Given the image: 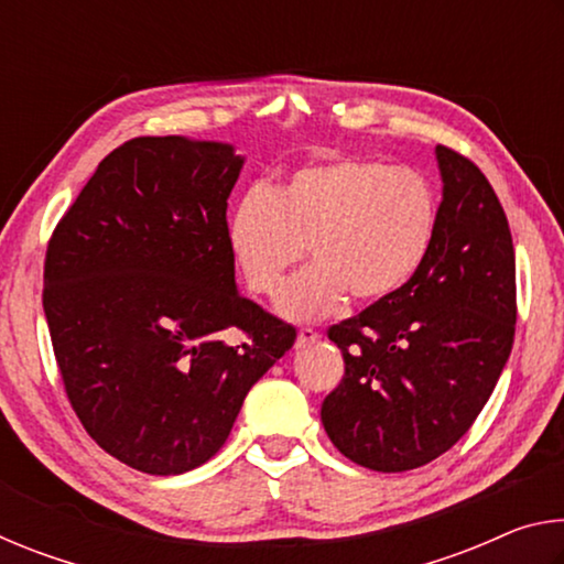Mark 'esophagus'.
Wrapping results in <instances>:
<instances>
[{"label": "esophagus", "mask_w": 564, "mask_h": 564, "mask_svg": "<svg viewBox=\"0 0 564 564\" xmlns=\"http://www.w3.org/2000/svg\"><path fill=\"white\" fill-rule=\"evenodd\" d=\"M321 336L313 328H301L299 330V338H295V346L299 348H305V346H313V343H316Z\"/></svg>", "instance_id": "1"}]
</instances>
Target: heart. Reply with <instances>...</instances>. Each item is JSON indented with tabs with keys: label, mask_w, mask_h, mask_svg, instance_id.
<instances>
[{
	"label": "heart",
	"mask_w": 564,
	"mask_h": 564,
	"mask_svg": "<svg viewBox=\"0 0 564 564\" xmlns=\"http://www.w3.org/2000/svg\"><path fill=\"white\" fill-rule=\"evenodd\" d=\"M441 204L417 171L378 159L326 156L295 169L273 194L251 188L226 221V243L246 289L271 295L285 269L316 263L279 293V311L316 321L398 295L431 256Z\"/></svg>",
	"instance_id": "heart-1"
}]
</instances>
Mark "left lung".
Returning <instances> with one entry per match:
<instances>
[{"mask_svg":"<svg viewBox=\"0 0 564 564\" xmlns=\"http://www.w3.org/2000/svg\"><path fill=\"white\" fill-rule=\"evenodd\" d=\"M441 226L420 273L393 299L328 328L346 362L321 405L330 443L356 465L403 473L470 431L510 358L514 248L490 181L435 149Z\"/></svg>","mask_w":564,"mask_h":564,"instance_id":"8db88e82","label":"left lung"}]
</instances>
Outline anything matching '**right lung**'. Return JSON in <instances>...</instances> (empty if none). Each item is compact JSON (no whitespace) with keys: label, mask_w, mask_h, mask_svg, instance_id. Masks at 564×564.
<instances>
[{"label":"right lung","mask_w":564,"mask_h":564,"mask_svg":"<svg viewBox=\"0 0 564 564\" xmlns=\"http://www.w3.org/2000/svg\"><path fill=\"white\" fill-rule=\"evenodd\" d=\"M241 166L231 144L131 139L46 246L42 303L66 398L94 443L133 470L181 475L212 460L248 390L295 340L236 291L226 208Z\"/></svg>","instance_id":"right-lung-1"}]
</instances>
